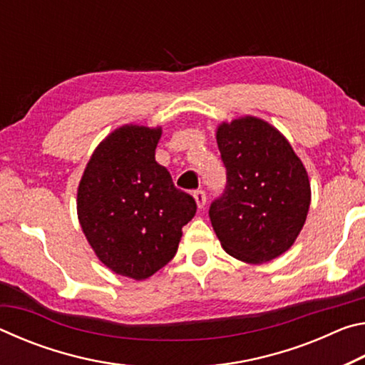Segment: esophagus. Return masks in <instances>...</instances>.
<instances>
[{
	"mask_svg": "<svg viewBox=\"0 0 365 365\" xmlns=\"http://www.w3.org/2000/svg\"><path fill=\"white\" fill-rule=\"evenodd\" d=\"M193 197H195V201L197 205V209H205V206H206V193H205V191H202V190L195 191Z\"/></svg>",
	"mask_w": 365,
	"mask_h": 365,
	"instance_id": "1",
	"label": "esophagus"
}]
</instances>
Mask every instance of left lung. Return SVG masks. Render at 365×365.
<instances>
[{"label": "left lung", "instance_id": "obj_1", "mask_svg": "<svg viewBox=\"0 0 365 365\" xmlns=\"http://www.w3.org/2000/svg\"><path fill=\"white\" fill-rule=\"evenodd\" d=\"M215 140L227 190L209 217L222 248L248 264L274 261L304 227L311 206L304 164L285 135L255 115L219 123Z\"/></svg>", "mask_w": 365, "mask_h": 365}]
</instances>
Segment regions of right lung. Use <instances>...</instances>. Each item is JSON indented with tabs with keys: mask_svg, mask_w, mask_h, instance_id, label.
<instances>
[{
	"mask_svg": "<svg viewBox=\"0 0 365 365\" xmlns=\"http://www.w3.org/2000/svg\"><path fill=\"white\" fill-rule=\"evenodd\" d=\"M163 127L125 123L93 154L77 190V215L96 257L117 275L146 280L175 256L196 202L156 163Z\"/></svg>",
	"mask_w": 365,
	"mask_h": 365,
	"instance_id": "right-lung-1",
	"label": "right lung"
}]
</instances>
